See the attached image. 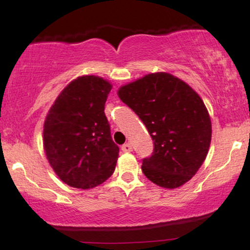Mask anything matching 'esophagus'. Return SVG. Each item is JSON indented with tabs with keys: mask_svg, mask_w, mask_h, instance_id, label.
Masks as SVG:
<instances>
[{
	"mask_svg": "<svg viewBox=\"0 0 250 250\" xmlns=\"http://www.w3.org/2000/svg\"><path fill=\"white\" fill-rule=\"evenodd\" d=\"M122 150L124 152H131L132 151V146L129 143H125V145L122 146Z\"/></svg>",
	"mask_w": 250,
	"mask_h": 250,
	"instance_id": "esophagus-1",
	"label": "esophagus"
}]
</instances>
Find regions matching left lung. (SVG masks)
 Segmentation results:
<instances>
[{
	"label": "left lung",
	"mask_w": 250,
	"mask_h": 250,
	"mask_svg": "<svg viewBox=\"0 0 250 250\" xmlns=\"http://www.w3.org/2000/svg\"><path fill=\"white\" fill-rule=\"evenodd\" d=\"M146 125L153 152L142 172L157 186L175 189L198 172L209 149L211 123L201 98L168 73L146 75L118 90Z\"/></svg>",
	"instance_id": "1"
}]
</instances>
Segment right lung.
<instances>
[{"mask_svg": "<svg viewBox=\"0 0 250 250\" xmlns=\"http://www.w3.org/2000/svg\"><path fill=\"white\" fill-rule=\"evenodd\" d=\"M111 84L98 76L70 82L44 122L43 145L54 173L68 186L92 189L114 173L119 148L112 141L104 104Z\"/></svg>", "mask_w": 250, "mask_h": 250, "instance_id": "1", "label": "right lung"}]
</instances>
